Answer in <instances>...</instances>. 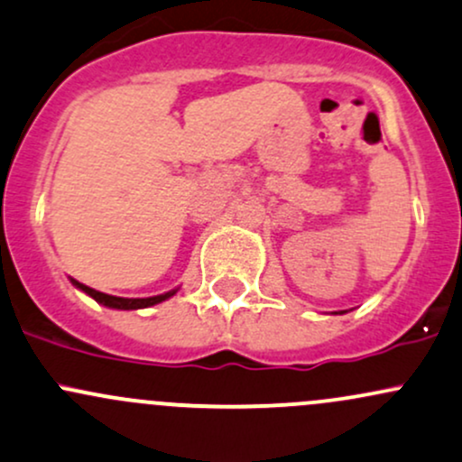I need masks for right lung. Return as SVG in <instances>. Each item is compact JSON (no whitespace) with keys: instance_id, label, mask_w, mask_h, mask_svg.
Segmentation results:
<instances>
[{"instance_id":"1","label":"right lung","mask_w":462,"mask_h":462,"mask_svg":"<svg viewBox=\"0 0 462 462\" xmlns=\"http://www.w3.org/2000/svg\"><path fill=\"white\" fill-rule=\"evenodd\" d=\"M70 283L75 285V288H79L81 292H86L92 299L97 300V303L106 305V308H115V310H142V308H150V305H157L162 303V300L170 299L172 294H177V290H172V292H166V294H157V296H148V299H124V296H110V294H104L99 292V290H92L88 285L79 283V281L70 279Z\"/></svg>"}]
</instances>
